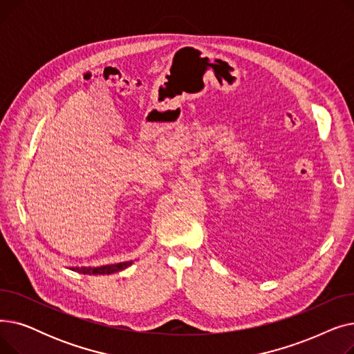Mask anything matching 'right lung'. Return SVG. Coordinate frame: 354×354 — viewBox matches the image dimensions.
Here are the masks:
<instances>
[{
	"instance_id": "1",
	"label": "right lung",
	"mask_w": 354,
	"mask_h": 354,
	"mask_svg": "<svg viewBox=\"0 0 354 354\" xmlns=\"http://www.w3.org/2000/svg\"><path fill=\"white\" fill-rule=\"evenodd\" d=\"M132 264V261H127V263H119V264H110V266H103V267H96V268H73L76 270L77 272H83V274H111V272H116L120 270H124L126 267H129Z\"/></svg>"
}]
</instances>
